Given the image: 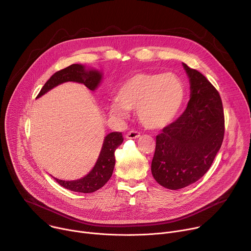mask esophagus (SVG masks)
<instances>
[{
	"label": "esophagus",
	"instance_id": "1",
	"mask_svg": "<svg viewBox=\"0 0 251 251\" xmlns=\"http://www.w3.org/2000/svg\"><path fill=\"white\" fill-rule=\"evenodd\" d=\"M139 137H140V133L138 131H136V130H132V131L128 132L127 135H126L127 139H137Z\"/></svg>",
	"mask_w": 251,
	"mask_h": 251
}]
</instances>
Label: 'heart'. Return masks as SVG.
<instances>
[{
	"instance_id": "b5f03b06",
	"label": "heart",
	"mask_w": 251,
	"mask_h": 251,
	"mask_svg": "<svg viewBox=\"0 0 251 251\" xmlns=\"http://www.w3.org/2000/svg\"><path fill=\"white\" fill-rule=\"evenodd\" d=\"M185 99V88L176 75L138 73L119 87L116 100L109 104L112 116L125 118L136 110L140 122L148 129L168 126L177 115Z\"/></svg>"
}]
</instances>
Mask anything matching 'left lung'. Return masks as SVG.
I'll list each match as a JSON object with an SVG mask.
<instances>
[{"mask_svg":"<svg viewBox=\"0 0 251 251\" xmlns=\"http://www.w3.org/2000/svg\"><path fill=\"white\" fill-rule=\"evenodd\" d=\"M183 66L190 78L191 98L184 113L156 137L151 171L170 190L188 187L208 171L225 136V115L219 91L200 71Z\"/></svg>","mask_w":251,"mask_h":251,"instance_id":"1","label":"left lung"}]
</instances>
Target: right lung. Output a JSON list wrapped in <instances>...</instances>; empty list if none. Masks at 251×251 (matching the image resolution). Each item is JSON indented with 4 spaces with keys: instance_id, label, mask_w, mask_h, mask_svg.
Instances as JSON below:
<instances>
[{
    "instance_id": "obj_1",
    "label": "right lung",
    "mask_w": 251,
    "mask_h": 251,
    "mask_svg": "<svg viewBox=\"0 0 251 251\" xmlns=\"http://www.w3.org/2000/svg\"><path fill=\"white\" fill-rule=\"evenodd\" d=\"M102 75L97 70L85 69L81 64H71L55 73L43 86L37 98L41 97L53 87L67 81L84 84L88 89L95 90L99 85ZM121 132H112L104 139L103 146L93 169L83 177L76 181H62L53 177L63 188L77 193H93L102 188L112 176L115 166V150L122 144Z\"/></svg>"
}]
</instances>
